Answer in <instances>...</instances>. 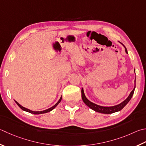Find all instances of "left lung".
Returning <instances> with one entry per match:
<instances>
[{
    "mask_svg": "<svg viewBox=\"0 0 146 146\" xmlns=\"http://www.w3.org/2000/svg\"><path fill=\"white\" fill-rule=\"evenodd\" d=\"M124 46V45H123ZM125 47V46H124ZM125 52L127 53V48H125ZM135 87H134L133 89L132 90V92H130V95L128 96V98L125 100L124 101H123L121 102L120 104H119L118 105L114 106H110V107H107V106H101L98 105L96 104H94L93 102H90L89 100H88L86 97L85 96L84 94V89H82V98L83 101L84 102V103L86 104L87 106L89 107L90 109H92V110L96 111V112L98 113H104V114H111L115 112H118V111H121L123 108L127 104L128 102L130 101L131 98H132V96L133 95V92L134 90H135Z\"/></svg>",
    "mask_w": 146,
    "mask_h": 146,
    "instance_id": "8db88e82",
    "label": "left lung"
}]
</instances>
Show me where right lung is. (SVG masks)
<instances>
[{
    "mask_svg": "<svg viewBox=\"0 0 146 146\" xmlns=\"http://www.w3.org/2000/svg\"><path fill=\"white\" fill-rule=\"evenodd\" d=\"M61 99H62V97H61V98L59 99V100L58 101V102H57V103L54 105V106H53L52 107H51V108H48V109H47V110H44V111H31V110H29V109H27V108H25V107H23V106H22L21 105H20L18 102L17 101H14L16 102V103L18 104V106L21 108V109L22 110H23V111H27V112H28V113H32V114H34V115H40V114H43V113H48V112H50V111H52V110H54V108H55L58 105V104L60 102H61Z\"/></svg>",
    "mask_w": 146,
    "mask_h": 146,
    "instance_id": "add662e5",
    "label": "right lung"
}]
</instances>
